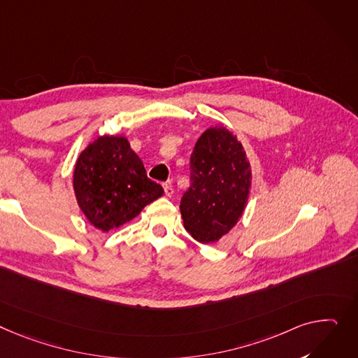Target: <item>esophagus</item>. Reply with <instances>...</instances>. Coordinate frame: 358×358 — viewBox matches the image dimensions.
Here are the masks:
<instances>
[{
    "mask_svg": "<svg viewBox=\"0 0 358 358\" xmlns=\"http://www.w3.org/2000/svg\"><path fill=\"white\" fill-rule=\"evenodd\" d=\"M164 192H165V196H166V197H171V196L174 194V188H173V185H171L170 181L164 182Z\"/></svg>",
    "mask_w": 358,
    "mask_h": 358,
    "instance_id": "1",
    "label": "esophagus"
}]
</instances>
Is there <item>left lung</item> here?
<instances>
[{
	"label": "left lung",
	"mask_w": 358,
	"mask_h": 358,
	"mask_svg": "<svg viewBox=\"0 0 358 358\" xmlns=\"http://www.w3.org/2000/svg\"><path fill=\"white\" fill-rule=\"evenodd\" d=\"M192 184L180 204L185 230L214 243L239 222L248 204L252 170L243 145L223 125L208 128L189 158Z\"/></svg>",
	"instance_id": "left-lung-1"
}]
</instances>
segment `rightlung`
I'll use <instances>...</instances> for the list:
<instances>
[{
  "label": "right lung",
  "instance_id": "add662e5",
  "mask_svg": "<svg viewBox=\"0 0 358 358\" xmlns=\"http://www.w3.org/2000/svg\"><path fill=\"white\" fill-rule=\"evenodd\" d=\"M73 189L85 217L102 231L131 222L164 194L122 135L98 136L80 152Z\"/></svg>",
  "mask_w": 358,
  "mask_h": 358
}]
</instances>
